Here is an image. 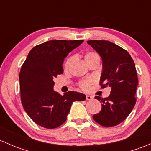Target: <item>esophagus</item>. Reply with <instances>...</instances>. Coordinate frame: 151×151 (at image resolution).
Instances as JSON below:
<instances>
[{
    "mask_svg": "<svg viewBox=\"0 0 151 151\" xmlns=\"http://www.w3.org/2000/svg\"><path fill=\"white\" fill-rule=\"evenodd\" d=\"M86 99L87 100H92V99H93V96H91V95H87Z\"/></svg>",
    "mask_w": 151,
    "mask_h": 151,
    "instance_id": "esophagus-1",
    "label": "esophagus"
}]
</instances>
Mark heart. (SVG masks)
<instances>
[{
	"label": "heart",
	"instance_id": "b5f03b06",
	"mask_svg": "<svg viewBox=\"0 0 151 151\" xmlns=\"http://www.w3.org/2000/svg\"><path fill=\"white\" fill-rule=\"evenodd\" d=\"M93 58H99V56L98 54H96V52H90L86 53L84 56L85 60H89V59ZM70 63H71V59H68V60L66 61V63H65V65H64V67L66 69H67V68L69 67ZM92 83H93V80H91V79H89V80H84V81H82L81 83H80V88H83V90H88V88H89L90 85L92 84Z\"/></svg>",
	"mask_w": 151,
	"mask_h": 151
}]
</instances>
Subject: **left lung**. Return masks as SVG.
Masks as SVG:
<instances>
[{
  "instance_id": "obj_1",
  "label": "left lung",
  "mask_w": 151,
  "mask_h": 151,
  "mask_svg": "<svg viewBox=\"0 0 151 151\" xmlns=\"http://www.w3.org/2000/svg\"><path fill=\"white\" fill-rule=\"evenodd\" d=\"M87 42L102 59L101 88H111L110 95L106 98L95 96L102 103V107L93 118L104 127L117 126L127 118L136 104L138 78L134 62L126 50L109 41Z\"/></svg>"
}]
</instances>
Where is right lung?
Segmentation results:
<instances>
[{
    "mask_svg": "<svg viewBox=\"0 0 151 151\" xmlns=\"http://www.w3.org/2000/svg\"><path fill=\"white\" fill-rule=\"evenodd\" d=\"M83 42L48 41L28 53L19 72L21 101L36 124L46 129L58 127L66 121L72 103L86 99L81 93L68 91L61 96L53 90V80L63 72L65 58Z\"/></svg>",
    "mask_w": 151,
    "mask_h": 151,
    "instance_id": "obj_1",
    "label": "right lung"
}]
</instances>
